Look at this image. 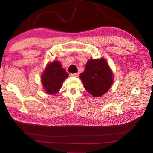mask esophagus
<instances>
[{"label": "esophagus", "instance_id": "1", "mask_svg": "<svg viewBox=\"0 0 153 153\" xmlns=\"http://www.w3.org/2000/svg\"><path fill=\"white\" fill-rule=\"evenodd\" d=\"M71 76H75V77H77L79 76V73H74V74H71Z\"/></svg>", "mask_w": 153, "mask_h": 153}]
</instances>
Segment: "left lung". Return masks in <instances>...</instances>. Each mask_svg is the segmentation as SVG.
Masks as SVG:
<instances>
[{"mask_svg":"<svg viewBox=\"0 0 153 153\" xmlns=\"http://www.w3.org/2000/svg\"><path fill=\"white\" fill-rule=\"evenodd\" d=\"M79 77L85 88L94 97L105 94L113 81L112 71L103 58L89 60Z\"/></svg>","mask_w":153,"mask_h":153,"instance_id":"obj_1","label":"left lung"}]
</instances>
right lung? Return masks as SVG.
I'll return each instance as SVG.
<instances>
[{"label": "right lung", "mask_w": 153, "mask_h": 153, "mask_svg": "<svg viewBox=\"0 0 153 153\" xmlns=\"http://www.w3.org/2000/svg\"><path fill=\"white\" fill-rule=\"evenodd\" d=\"M68 76L69 74L62 68L60 62L54 61L46 67L41 77V81L48 94H55L61 89L64 80Z\"/></svg>", "instance_id": "obj_1"}]
</instances>
